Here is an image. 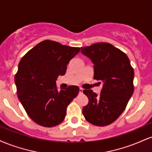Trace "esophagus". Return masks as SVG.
I'll use <instances>...</instances> for the list:
<instances>
[{"instance_id": "1", "label": "esophagus", "mask_w": 152, "mask_h": 152, "mask_svg": "<svg viewBox=\"0 0 152 152\" xmlns=\"http://www.w3.org/2000/svg\"><path fill=\"white\" fill-rule=\"evenodd\" d=\"M83 88H79V94H82V93H83Z\"/></svg>"}]
</instances>
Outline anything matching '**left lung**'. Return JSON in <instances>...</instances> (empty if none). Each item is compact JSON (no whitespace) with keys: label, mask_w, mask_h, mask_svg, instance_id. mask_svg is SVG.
I'll list each match as a JSON object with an SVG mask.
<instances>
[{"label":"left lung","mask_w":152,"mask_h":152,"mask_svg":"<svg viewBox=\"0 0 152 152\" xmlns=\"http://www.w3.org/2000/svg\"><path fill=\"white\" fill-rule=\"evenodd\" d=\"M81 51L94 64V79L103 83L99 96L83 90L88 104L83 108V114L95 126H107L119 117L133 94L134 69L126 54L109 43L81 47Z\"/></svg>","instance_id":"obj_1"}]
</instances>
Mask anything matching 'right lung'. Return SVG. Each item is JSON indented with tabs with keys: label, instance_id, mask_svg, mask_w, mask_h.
<instances>
[{
	"label": "right lung",
	"instance_id": "right-lung-1",
	"mask_svg": "<svg viewBox=\"0 0 152 152\" xmlns=\"http://www.w3.org/2000/svg\"><path fill=\"white\" fill-rule=\"evenodd\" d=\"M78 47L45 40L27 52L15 76L18 99L29 117L38 124L53 127L65 118L66 109L79 92L76 86L58 90V76L80 51Z\"/></svg>",
	"mask_w": 152,
	"mask_h": 152
}]
</instances>
